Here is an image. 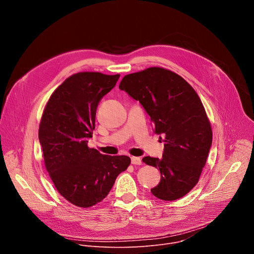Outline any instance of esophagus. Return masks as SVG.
<instances>
[{
  "label": "esophagus",
  "instance_id": "obj_1",
  "mask_svg": "<svg viewBox=\"0 0 254 254\" xmlns=\"http://www.w3.org/2000/svg\"><path fill=\"white\" fill-rule=\"evenodd\" d=\"M130 161H131L132 165H141V163H142L141 159L139 157H131Z\"/></svg>",
  "mask_w": 254,
  "mask_h": 254
}]
</instances>
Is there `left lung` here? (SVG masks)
<instances>
[{
  "label": "left lung",
  "instance_id": "obj_1",
  "mask_svg": "<svg viewBox=\"0 0 254 254\" xmlns=\"http://www.w3.org/2000/svg\"><path fill=\"white\" fill-rule=\"evenodd\" d=\"M120 89L139 101L154 132L165 136L162 159H142L161 172L160 183L151 192L165 201L182 198L198 183L212 146V129L200 97L184 78L161 67L126 75Z\"/></svg>",
  "mask_w": 254,
  "mask_h": 254
}]
</instances>
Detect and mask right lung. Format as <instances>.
<instances>
[{
  "instance_id": "add662e5",
  "label": "right lung",
  "mask_w": 254,
  "mask_h": 254,
  "mask_svg": "<svg viewBox=\"0 0 254 254\" xmlns=\"http://www.w3.org/2000/svg\"><path fill=\"white\" fill-rule=\"evenodd\" d=\"M120 74L79 72L50 96L39 127L45 167L57 191L78 207H91L112 190L127 169V156H106L88 148L100 99L117 84Z\"/></svg>"
}]
</instances>
